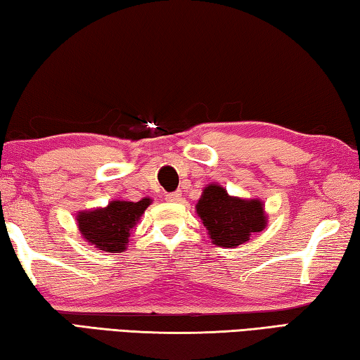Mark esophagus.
I'll list each match as a JSON object with an SVG mask.
<instances>
[{
    "label": "esophagus",
    "instance_id": "esophagus-1",
    "mask_svg": "<svg viewBox=\"0 0 360 360\" xmlns=\"http://www.w3.org/2000/svg\"><path fill=\"white\" fill-rule=\"evenodd\" d=\"M166 199L169 202H180L181 201V193L176 191V193H170L166 196Z\"/></svg>",
    "mask_w": 360,
    "mask_h": 360
}]
</instances>
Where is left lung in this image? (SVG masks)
<instances>
[{
    "mask_svg": "<svg viewBox=\"0 0 360 360\" xmlns=\"http://www.w3.org/2000/svg\"><path fill=\"white\" fill-rule=\"evenodd\" d=\"M196 214L207 229L212 243L233 249L250 240L268 225L262 199L229 196L219 184H209L196 204Z\"/></svg>",
    "mask_w": 360,
    "mask_h": 360,
    "instance_id": "obj_1",
    "label": "left lung"
}]
</instances>
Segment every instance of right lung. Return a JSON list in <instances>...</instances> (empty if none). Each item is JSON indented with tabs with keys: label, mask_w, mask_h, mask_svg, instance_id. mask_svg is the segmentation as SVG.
<instances>
[{
	"label": "right lung",
	"mask_w": 360,
	"mask_h": 360,
	"mask_svg": "<svg viewBox=\"0 0 360 360\" xmlns=\"http://www.w3.org/2000/svg\"><path fill=\"white\" fill-rule=\"evenodd\" d=\"M153 201L150 198L131 201H110L107 207L81 210L76 214L78 229L86 243L97 250L121 253L126 250L129 236Z\"/></svg>",
	"instance_id": "1"
}]
</instances>
